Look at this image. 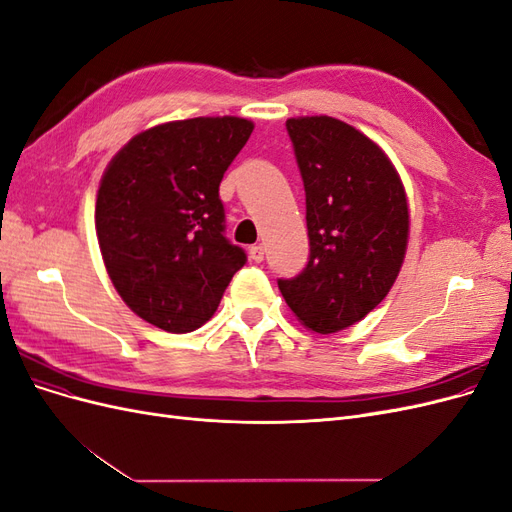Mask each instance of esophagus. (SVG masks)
Instances as JSON below:
<instances>
[{
	"label": "esophagus",
	"mask_w": 512,
	"mask_h": 512,
	"mask_svg": "<svg viewBox=\"0 0 512 512\" xmlns=\"http://www.w3.org/2000/svg\"><path fill=\"white\" fill-rule=\"evenodd\" d=\"M250 258H252L254 262H262V260H265V247H262V245H252V247H250Z\"/></svg>",
	"instance_id": "esophagus-1"
}]
</instances>
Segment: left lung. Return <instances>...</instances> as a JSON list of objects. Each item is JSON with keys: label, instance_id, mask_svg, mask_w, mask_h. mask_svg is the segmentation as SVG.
Listing matches in <instances>:
<instances>
[{"label": "left lung", "instance_id": "8db88e82", "mask_svg": "<svg viewBox=\"0 0 512 512\" xmlns=\"http://www.w3.org/2000/svg\"><path fill=\"white\" fill-rule=\"evenodd\" d=\"M286 130L305 188L309 260L277 286L305 329L329 335L393 288L408 250V198L389 156L350 123L292 117Z\"/></svg>", "mask_w": 512, "mask_h": 512}]
</instances>
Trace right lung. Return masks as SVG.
I'll return each instance as SVG.
<instances>
[{"instance_id": "add662e5", "label": "right lung", "mask_w": 512, "mask_h": 512, "mask_svg": "<svg viewBox=\"0 0 512 512\" xmlns=\"http://www.w3.org/2000/svg\"><path fill=\"white\" fill-rule=\"evenodd\" d=\"M252 130L230 115L168 121L108 162L96 198L102 260L123 303L153 327H203L245 265L224 237L220 181Z\"/></svg>"}]
</instances>
